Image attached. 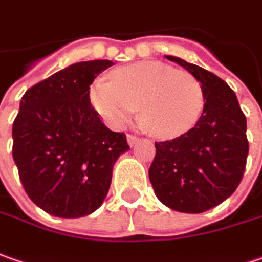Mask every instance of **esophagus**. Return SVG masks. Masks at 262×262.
Here are the masks:
<instances>
[{
  "label": "esophagus",
  "instance_id": "34e87169",
  "mask_svg": "<svg viewBox=\"0 0 262 262\" xmlns=\"http://www.w3.org/2000/svg\"><path fill=\"white\" fill-rule=\"evenodd\" d=\"M139 142V138L138 136H135V135H127V143L133 146V145H136V143Z\"/></svg>",
  "mask_w": 262,
  "mask_h": 262
}]
</instances>
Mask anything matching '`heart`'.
Here are the masks:
<instances>
[{
    "label": "heart",
    "instance_id": "obj_1",
    "mask_svg": "<svg viewBox=\"0 0 262 262\" xmlns=\"http://www.w3.org/2000/svg\"><path fill=\"white\" fill-rule=\"evenodd\" d=\"M91 102L116 129L139 107L141 120L155 138L174 139L198 123L205 98L201 83L188 72L160 61H141L114 70L110 82H95Z\"/></svg>",
    "mask_w": 262,
    "mask_h": 262
}]
</instances>
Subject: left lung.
Returning <instances> with one entry per match:
<instances>
[{"instance_id":"8db88e82","label":"left lung","mask_w":262,"mask_h":262,"mask_svg":"<svg viewBox=\"0 0 262 262\" xmlns=\"http://www.w3.org/2000/svg\"><path fill=\"white\" fill-rule=\"evenodd\" d=\"M198 80L205 104L198 123L176 139L155 143L149 180L170 210L198 214L229 198L244 176L249 145L236 94L219 76L165 55Z\"/></svg>"}]
</instances>
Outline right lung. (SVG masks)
<instances>
[{
  "label": "right lung",
  "instance_id": "obj_1",
  "mask_svg": "<svg viewBox=\"0 0 262 262\" xmlns=\"http://www.w3.org/2000/svg\"><path fill=\"white\" fill-rule=\"evenodd\" d=\"M110 60L74 63L26 91L13 123V158L28 196L61 219L97 211L108 193L113 167L129 151L91 105L89 86Z\"/></svg>",
  "mask_w": 262,
  "mask_h": 262
}]
</instances>
